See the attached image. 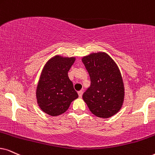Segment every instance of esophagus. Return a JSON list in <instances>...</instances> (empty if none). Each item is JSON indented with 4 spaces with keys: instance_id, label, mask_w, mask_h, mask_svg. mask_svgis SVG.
<instances>
[{
    "instance_id": "esophagus-1",
    "label": "esophagus",
    "mask_w": 155,
    "mask_h": 155,
    "mask_svg": "<svg viewBox=\"0 0 155 155\" xmlns=\"http://www.w3.org/2000/svg\"><path fill=\"white\" fill-rule=\"evenodd\" d=\"M78 94H79V98H81L82 94H83V91H79V92H78Z\"/></svg>"
}]
</instances>
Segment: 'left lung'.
Wrapping results in <instances>:
<instances>
[{"label":"left lung","instance_id":"left-lung-1","mask_svg":"<svg viewBox=\"0 0 155 155\" xmlns=\"http://www.w3.org/2000/svg\"><path fill=\"white\" fill-rule=\"evenodd\" d=\"M81 60L91 79V85L82 96L84 101L95 116L104 119L114 116L121 109L124 99L118 66L104 52L92 53Z\"/></svg>","mask_w":155,"mask_h":155}]
</instances>
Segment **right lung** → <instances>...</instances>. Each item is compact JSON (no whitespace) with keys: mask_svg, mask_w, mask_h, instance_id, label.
<instances>
[{"mask_svg":"<svg viewBox=\"0 0 155 155\" xmlns=\"http://www.w3.org/2000/svg\"><path fill=\"white\" fill-rule=\"evenodd\" d=\"M75 60V57L56 55L44 66L36 94L39 107L47 114L54 117L61 115L79 97L68 76Z\"/></svg>","mask_w":155,"mask_h":155,"instance_id":"add662e5","label":"right lung"}]
</instances>
